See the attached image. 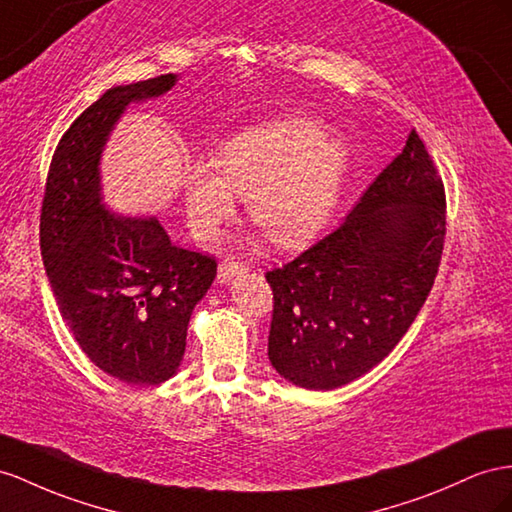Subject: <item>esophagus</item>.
<instances>
[{
	"instance_id": "1",
	"label": "esophagus",
	"mask_w": 512,
	"mask_h": 512,
	"mask_svg": "<svg viewBox=\"0 0 512 512\" xmlns=\"http://www.w3.org/2000/svg\"><path fill=\"white\" fill-rule=\"evenodd\" d=\"M243 271L245 269L239 265V262L224 260L222 265L217 267V284H230L232 280H237Z\"/></svg>"
}]
</instances>
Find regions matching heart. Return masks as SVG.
Returning <instances> with one entry per match:
<instances>
[{
  "label": "heart",
  "instance_id": "heart-1",
  "mask_svg": "<svg viewBox=\"0 0 512 512\" xmlns=\"http://www.w3.org/2000/svg\"><path fill=\"white\" fill-rule=\"evenodd\" d=\"M351 146L323 120L284 116L254 124L217 148L213 165L185 176V209L200 241L215 239L247 196V215L286 250L310 243L334 217L347 181Z\"/></svg>",
  "mask_w": 512,
  "mask_h": 512
}]
</instances>
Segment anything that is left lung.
<instances>
[{
	"label": "left lung",
	"instance_id": "1",
	"mask_svg": "<svg viewBox=\"0 0 512 512\" xmlns=\"http://www.w3.org/2000/svg\"><path fill=\"white\" fill-rule=\"evenodd\" d=\"M444 237V183L411 129L403 153L338 230L267 271L271 366L293 385L323 392L366 375L416 321Z\"/></svg>",
	"mask_w": 512,
	"mask_h": 512
}]
</instances>
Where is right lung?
Segmentation results:
<instances>
[{
    "instance_id": "1",
    "label": "right lung",
    "mask_w": 512,
    "mask_h": 512,
    "mask_svg": "<svg viewBox=\"0 0 512 512\" xmlns=\"http://www.w3.org/2000/svg\"><path fill=\"white\" fill-rule=\"evenodd\" d=\"M178 75L109 88L55 148L40 213V254L64 323L94 366L131 385L176 375L211 256L176 247L155 215L107 209L101 157L131 103L170 92Z\"/></svg>"
}]
</instances>
